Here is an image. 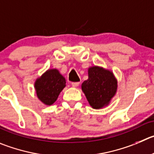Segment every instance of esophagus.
Segmentation results:
<instances>
[{"mask_svg":"<svg viewBox=\"0 0 154 154\" xmlns=\"http://www.w3.org/2000/svg\"><path fill=\"white\" fill-rule=\"evenodd\" d=\"M79 84H80V83H79V82H73L72 84H71V85H72L73 87H78Z\"/></svg>","mask_w":154,"mask_h":154,"instance_id":"34e87169","label":"esophagus"}]
</instances>
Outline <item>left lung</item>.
I'll list each match as a JSON object with an SVG mask.
<instances>
[{
  "mask_svg": "<svg viewBox=\"0 0 154 154\" xmlns=\"http://www.w3.org/2000/svg\"><path fill=\"white\" fill-rule=\"evenodd\" d=\"M117 88L118 81L112 71L99 66L89 67L88 79L81 85L89 104L96 109L109 104Z\"/></svg>",
  "mask_w": 154,
  "mask_h": 154,
  "instance_id": "8db88e82",
  "label": "left lung"
}]
</instances>
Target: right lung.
Wrapping results in <instances>:
<instances>
[{"label": "right lung", "instance_id": "obj_1", "mask_svg": "<svg viewBox=\"0 0 154 154\" xmlns=\"http://www.w3.org/2000/svg\"><path fill=\"white\" fill-rule=\"evenodd\" d=\"M65 87V78L57 69H48L34 84L37 97L46 106L52 105Z\"/></svg>", "mask_w": 154, "mask_h": 154}]
</instances>
